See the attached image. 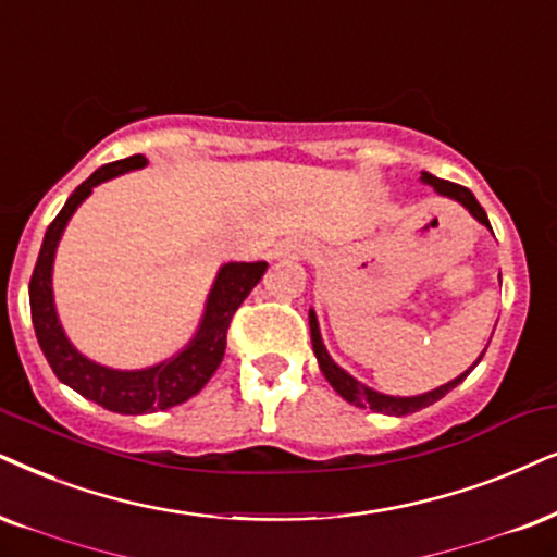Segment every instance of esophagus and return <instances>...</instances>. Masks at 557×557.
<instances>
[{"mask_svg":"<svg viewBox=\"0 0 557 557\" xmlns=\"http://www.w3.org/2000/svg\"><path fill=\"white\" fill-rule=\"evenodd\" d=\"M311 255V246L306 242H300V238H287V242L277 244L272 249V257L274 259H302Z\"/></svg>","mask_w":557,"mask_h":557,"instance_id":"1","label":"esophagus"}]
</instances>
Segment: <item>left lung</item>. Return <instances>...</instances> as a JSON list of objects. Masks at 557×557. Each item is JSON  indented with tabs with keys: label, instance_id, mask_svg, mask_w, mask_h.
I'll use <instances>...</instances> for the list:
<instances>
[{
	"label": "left lung",
	"instance_id": "left-lung-1",
	"mask_svg": "<svg viewBox=\"0 0 557 557\" xmlns=\"http://www.w3.org/2000/svg\"><path fill=\"white\" fill-rule=\"evenodd\" d=\"M421 182H424V185H429V187H434L436 195L449 197V200L460 202V206L466 208L468 213L473 215L478 223H481V226L491 228L488 215H485V210L481 208V202L475 200V195L470 193L468 187L455 185V182H447V180H440V177H434V174H429V172H421ZM491 234H494V231H491ZM308 323H311L313 355H315V360H319V368L323 372V377H326L329 383H331V388L339 393L344 400H349V404H355V406H360V408H372V411L388 413V417H406V413H417V411H421V408L432 406L440 398H445L449 391L457 388V385H460L462 380L470 375V370H473L475 364L481 362V357L485 355V349H488V344H485V349L481 351V357H478V360L470 364V370L462 372V375H457L455 380H449V383L440 385V388L419 393V396H388V393H380L375 388H368V385L360 383V380H357V377H351L347 370L339 368V364L331 360V355L326 351V347H323L319 319H315L313 308H311V311H308Z\"/></svg>",
	"mask_w": 557,
	"mask_h": 557
}]
</instances>
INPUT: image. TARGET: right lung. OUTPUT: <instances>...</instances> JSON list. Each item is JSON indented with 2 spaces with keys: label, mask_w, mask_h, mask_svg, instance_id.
I'll use <instances>...</instances> for the list:
<instances>
[{
  "label": "right lung",
  "mask_w": 557,
  "mask_h": 557,
  "mask_svg": "<svg viewBox=\"0 0 557 557\" xmlns=\"http://www.w3.org/2000/svg\"><path fill=\"white\" fill-rule=\"evenodd\" d=\"M149 164L146 157H131L104 164L84 180L79 187L69 195L66 206L53 218L44 236L38 262H35L30 277V313L35 336L44 349L48 364L63 385L79 393V396L95 400L102 408L115 413H151L166 411V408L185 404L195 393L206 388L213 377L218 364L226 351V331L234 319L236 308L246 300V295L255 290V285L267 272V262H226L218 270L213 287H210L206 311H202L200 326L195 336L182 347L177 355L166 357L151 368L140 370H115L84 357L79 349L69 342L63 331L53 300V259L59 242L66 231L69 221L76 208L91 195V189L102 182L121 177L133 169H144Z\"/></svg>",
  "instance_id": "add662e5"
}]
</instances>
